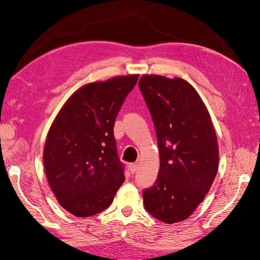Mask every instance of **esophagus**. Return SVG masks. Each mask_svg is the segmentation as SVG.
Instances as JSON below:
<instances>
[{"label": "esophagus", "instance_id": "obj_1", "mask_svg": "<svg viewBox=\"0 0 260 260\" xmlns=\"http://www.w3.org/2000/svg\"><path fill=\"white\" fill-rule=\"evenodd\" d=\"M137 169H138L137 163H130V165H129V170H130L131 174H135V172L137 171Z\"/></svg>", "mask_w": 260, "mask_h": 260}]
</instances>
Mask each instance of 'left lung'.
Returning <instances> with one entry per match:
<instances>
[{
  "label": "left lung",
  "instance_id": "1",
  "mask_svg": "<svg viewBox=\"0 0 260 260\" xmlns=\"http://www.w3.org/2000/svg\"><path fill=\"white\" fill-rule=\"evenodd\" d=\"M139 89L155 126L160 170L143 192L145 209L166 224L192 215L209 192L219 166L217 135L198 91L180 77L147 74Z\"/></svg>",
  "mask_w": 260,
  "mask_h": 260
}]
</instances>
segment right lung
<instances>
[{
    "instance_id": "right-lung-1",
    "label": "right lung",
    "mask_w": 260,
    "mask_h": 260,
    "mask_svg": "<svg viewBox=\"0 0 260 260\" xmlns=\"http://www.w3.org/2000/svg\"><path fill=\"white\" fill-rule=\"evenodd\" d=\"M138 76L81 86L50 126L43 149L45 175L57 201L72 215L83 218L105 210L125 179L113 129Z\"/></svg>"
}]
</instances>
